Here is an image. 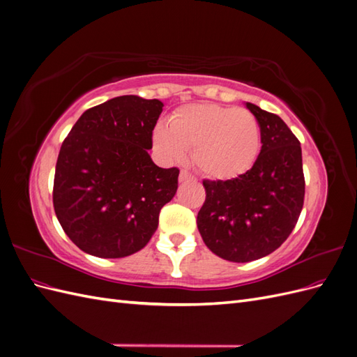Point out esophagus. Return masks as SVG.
<instances>
[{
  "label": "esophagus",
  "mask_w": 357,
  "mask_h": 357,
  "mask_svg": "<svg viewBox=\"0 0 357 357\" xmlns=\"http://www.w3.org/2000/svg\"><path fill=\"white\" fill-rule=\"evenodd\" d=\"M192 180H193V176L190 174V172H188L186 169L180 171V176H178L180 183H186V181H192Z\"/></svg>",
  "instance_id": "obj_1"
}]
</instances>
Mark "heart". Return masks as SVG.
Masks as SVG:
<instances>
[{
  "label": "heart",
  "instance_id": "heart-1",
  "mask_svg": "<svg viewBox=\"0 0 357 357\" xmlns=\"http://www.w3.org/2000/svg\"><path fill=\"white\" fill-rule=\"evenodd\" d=\"M155 153L167 164L185 159L193 147V164L214 180H234L252 168L261 149L256 117L244 109L202 102L183 105L167 126L152 132Z\"/></svg>",
  "mask_w": 357,
  "mask_h": 357
}]
</instances>
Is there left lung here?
<instances>
[{"label": "left lung", "mask_w": 357, "mask_h": 357, "mask_svg": "<svg viewBox=\"0 0 357 357\" xmlns=\"http://www.w3.org/2000/svg\"><path fill=\"white\" fill-rule=\"evenodd\" d=\"M261 126V153L234 180H204L205 202L197 223L210 250L229 262H250L282 245L304 205L301 143L282 117L252 102Z\"/></svg>", "instance_id": "left-lung-1"}]
</instances>
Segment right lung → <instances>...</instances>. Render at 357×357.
Instances as JSON below:
<instances>
[{"label":"right lung","mask_w":357,"mask_h":357,"mask_svg":"<svg viewBox=\"0 0 357 357\" xmlns=\"http://www.w3.org/2000/svg\"><path fill=\"white\" fill-rule=\"evenodd\" d=\"M162 101L123 95L86 110L63 139L53 207L68 238L84 253L134 255L158 229L159 211L177 192V168L152 160Z\"/></svg>","instance_id":"obj_1"}]
</instances>
